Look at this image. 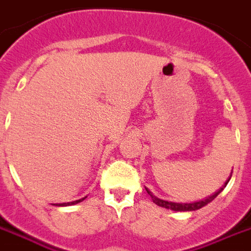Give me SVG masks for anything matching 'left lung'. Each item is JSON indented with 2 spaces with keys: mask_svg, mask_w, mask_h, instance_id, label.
<instances>
[{
  "mask_svg": "<svg viewBox=\"0 0 251 251\" xmlns=\"http://www.w3.org/2000/svg\"><path fill=\"white\" fill-rule=\"evenodd\" d=\"M230 176H232V174H230ZM229 180H230V177L227 179V181H229ZM227 181L223 185V187H221V188L219 189V191H217V192H215L213 195H210L209 198H206V199H204V200H200V201H195V202H171V201H166V200H162V199L155 198V196L151 194L150 191H149L147 188H146V191H147V194L150 195L151 200L155 202L156 205L163 206V208H167V209H171V210H176V212H187V210H198V209H200V208H202V206H205L206 204L212 201V200H213V199H215L217 195L223 192V189L226 187Z\"/></svg>",
  "mask_w": 251,
  "mask_h": 251,
  "instance_id": "obj_1",
  "label": "left lung"
}]
</instances>
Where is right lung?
Instances as JSON below:
<instances>
[{"instance_id":"add662e5","label":"right lung","mask_w":251,"mask_h":251,"mask_svg":"<svg viewBox=\"0 0 251 251\" xmlns=\"http://www.w3.org/2000/svg\"><path fill=\"white\" fill-rule=\"evenodd\" d=\"M85 199V198H84ZM84 199H80V200H76V201H71V202H63V204H56V205L59 206H63V205H74V204H77V202L83 201Z\"/></svg>"}]
</instances>
